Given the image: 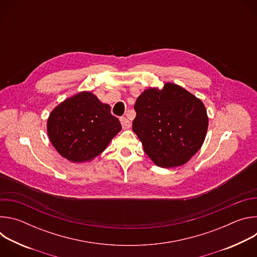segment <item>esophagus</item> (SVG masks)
<instances>
[{
  "instance_id": "obj_1",
  "label": "esophagus",
  "mask_w": 257,
  "mask_h": 257,
  "mask_svg": "<svg viewBox=\"0 0 257 257\" xmlns=\"http://www.w3.org/2000/svg\"><path fill=\"white\" fill-rule=\"evenodd\" d=\"M120 121H121V124H122L123 129H129V128H130L131 123H130V121H129L127 118L122 117V118H120Z\"/></svg>"
}]
</instances>
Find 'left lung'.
I'll return each instance as SVG.
<instances>
[{"label":"left lung","mask_w":257,"mask_h":257,"mask_svg":"<svg viewBox=\"0 0 257 257\" xmlns=\"http://www.w3.org/2000/svg\"><path fill=\"white\" fill-rule=\"evenodd\" d=\"M133 131L143 150L161 168L186 164L205 139L208 117L203 102L183 87L167 82L136 99Z\"/></svg>","instance_id":"left-lung-1"}]
</instances>
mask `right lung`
<instances>
[{
  "label": "right lung",
  "instance_id": "obj_1",
  "mask_svg": "<svg viewBox=\"0 0 257 257\" xmlns=\"http://www.w3.org/2000/svg\"><path fill=\"white\" fill-rule=\"evenodd\" d=\"M121 129L119 119L111 114V106L89 91L62 101L53 109L47 124L53 146L72 163L93 160Z\"/></svg>",
  "mask_w": 257,
  "mask_h": 257
}]
</instances>
